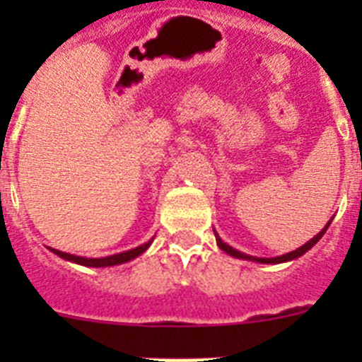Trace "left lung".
Here are the masks:
<instances>
[{
  "mask_svg": "<svg viewBox=\"0 0 362 362\" xmlns=\"http://www.w3.org/2000/svg\"><path fill=\"white\" fill-rule=\"evenodd\" d=\"M328 226H330V223H328V225H326L325 228H322L321 232H319L317 235H315V238H312L308 243H305V245H303V246H299L297 250L288 252V254H284V255H279V257H254V255H246V254H243V252H239V250H235V248H232V246H230V245H226V243H223V239H221L219 235H217L216 230H214V233H216L217 246H219V248L223 252H226V254H228V255H232V257L245 259V261H255V263H263V264H277V263H286V261H292V259H297V257H300V255H303V254H306V252H308L310 248H312V246L315 245V243H317L319 239L322 238V235H325V232H326V230H328Z\"/></svg>",
  "mask_w": 362,
  "mask_h": 362,
  "instance_id": "1",
  "label": "left lung"
}]
</instances>
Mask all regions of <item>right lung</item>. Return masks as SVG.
<instances>
[{
	"label": "right lung",
	"mask_w": 362,
	"mask_h": 362,
	"mask_svg": "<svg viewBox=\"0 0 362 362\" xmlns=\"http://www.w3.org/2000/svg\"><path fill=\"white\" fill-rule=\"evenodd\" d=\"M152 245V239L145 245L137 246V248H132V250H127V252H121V254H114V255H108V257H99V259H90V257H79V255H72V254H66V252L62 250H56V248H50V252H54L56 255H59L62 259H66L70 263H76V264H83V267H94V268H101V267H114V264H123V263H129L132 259H136L137 255H141L143 252Z\"/></svg>",
	"instance_id": "obj_1"
}]
</instances>
